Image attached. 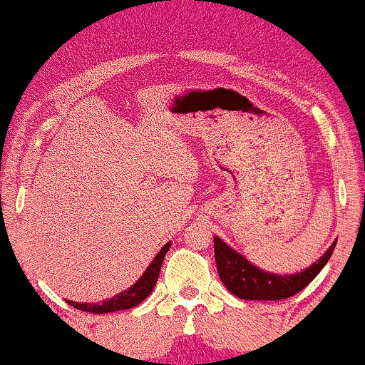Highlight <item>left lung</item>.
I'll return each instance as SVG.
<instances>
[{
	"label": "left lung",
	"mask_w": 365,
	"mask_h": 365,
	"mask_svg": "<svg viewBox=\"0 0 365 365\" xmlns=\"http://www.w3.org/2000/svg\"><path fill=\"white\" fill-rule=\"evenodd\" d=\"M333 245L326 250L317 262H314L311 267L297 274H271L266 271H261L250 264L244 255H240L232 247L225 244L221 238L215 237V257L217 266V274L221 282L228 288L233 295L244 300H283L288 297L297 295L300 290H304L309 283L319 274V271L329 261L333 254Z\"/></svg>",
	"instance_id": "1"
}]
</instances>
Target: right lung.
<instances>
[{"label": "right lung", "mask_w": 365, "mask_h": 365, "mask_svg": "<svg viewBox=\"0 0 365 365\" xmlns=\"http://www.w3.org/2000/svg\"><path fill=\"white\" fill-rule=\"evenodd\" d=\"M170 244H166L159 250L154 261L150 262V266L144 271V274L137 279L128 290L118 293L110 300H104L103 304H78L73 300H68V304L75 309H81L83 312H92V314H106V312H116V311H125V309L137 307L142 300H145L149 297V293L153 292V288L156 287V282L159 278V271H161V264L165 261V255L168 252Z\"/></svg>", "instance_id": "1"}]
</instances>
